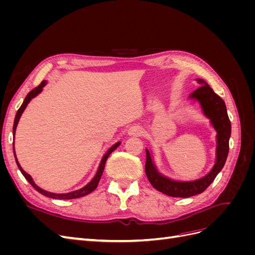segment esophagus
<instances>
[{
	"mask_svg": "<svg viewBox=\"0 0 255 255\" xmlns=\"http://www.w3.org/2000/svg\"><path fill=\"white\" fill-rule=\"evenodd\" d=\"M128 135H136V136L141 135L142 134V128L140 127H138V126H133V127H130L128 128Z\"/></svg>",
	"mask_w": 255,
	"mask_h": 255,
	"instance_id": "34e87169",
	"label": "esophagus"
}]
</instances>
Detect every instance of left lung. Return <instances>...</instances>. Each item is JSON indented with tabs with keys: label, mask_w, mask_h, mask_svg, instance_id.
<instances>
[{
	"label": "left lung",
	"mask_w": 255,
	"mask_h": 255,
	"mask_svg": "<svg viewBox=\"0 0 255 255\" xmlns=\"http://www.w3.org/2000/svg\"><path fill=\"white\" fill-rule=\"evenodd\" d=\"M199 88L189 96L191 100L198 101L201 105L203 114L210 119L217 135L216 145V160L212 170L205 176L195 181L181 182L169 179L158 172L154 165L152 154L149 149H145V174L152 186L163 194L170 197L188 198L203 192L215 180L226 164L229 154V140L231 136V122L227 112V106L223 100L216 95L204 80L197 79Z\"/></svg>",
	"instance_id": "left-lung-1"
}]
</instances>
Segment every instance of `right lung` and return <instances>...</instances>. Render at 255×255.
Masks as SVG:
<instances>
[{
	"label": "right lung",
	"mask_w": 255,
	"mask_h": 255,
	"mask_svg": "<svg viewBox=\"0 0 255 255\" xmlns=\"http://www.w3.org/2000/svg\"><path fill=\"white\" fill-rule=\"evenodd\" d=\"M45 84H47V81H42V82H41V84L39 85V86L36 87V88H34L32 91H29L28 94H27V96L25 97L24 101H23L22 105L20 106V109L18 110V112H17V114H16V118H14V121H13V128H12L13 138H14V133H16V128H17L18 122H19V120H20V117H21L22 113L24 112L25 107L27 106V104L29 103L30 100H32L33 98H35L36 96H38V95L40 94V92H41V91H42V89H43V87L45 86ZM120 143H121L120 141L116 142L114 145H112V146H111V148H110L109 150H107V152L104 154L103 157H102V159H101V163H100V166H99V168H98V171H97V173H96L95 177H94V179H92V180H91V181L86 185V186H84L83 188H81V189H79V190H74V191H71V192H67V194H54V192L47 191V190H44V189L40 188L39 186H37V185L35 184V182L33 181L32 176H30L28 173H26L24 170H23L22 167L20 166L19 161H18V159H17V156H16V152H14V146H13V154H14V158H16V163H17V165H18V168L20 169L21 173H22L23 175H24L25 179L29 182V184L32 185V186H33V187H34L38 192H40L41 195H43V196H45V197L53 198V199L69 200V199H75V198H81V197L86 196V195L90 194V192H92V191H94V190L97 188L98 184H99V182H100V179H101V176H102V174H103L104 167H105V163H106L107 158H109V156L111 155L113 151H115L116 149L118 148V146L120 145Z\"/></svg>",
	"instance_id": "1"
}]
</instances>
